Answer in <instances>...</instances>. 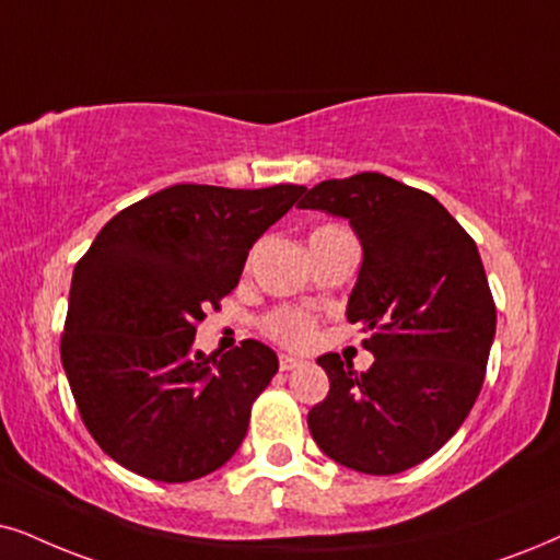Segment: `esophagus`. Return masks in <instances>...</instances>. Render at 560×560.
Here are the masks:
<instances>
[{
	"instance_id": "34e87169",
	"label": "esophagus",
	"mask_w": 560,
	"mask_h": 560,
	"mask_svg": "<svg viewBox=\"0 0 560 560\" xmlns=\"http://www.w3.org/2000/svg\"><path fill=\"white\" fill-rule=\"evenodd\" d=\"M279 366H281V372L300 370V366H302V359H294V357H287V353H281V357H279Z\"/></svg>"
}]
</instances>
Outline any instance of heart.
Listing matches in <instances>:
<instances>
[{"instance_id": "1", "label": "heart", "mask_w": 560, "mask_h": 560, "mask_svg": "<svg viewBox=\"0 0 560 560\" xmlns=\"http://www.w3.org/2000/svg\"><path fill=\"white\" fill-rule=\"evenodd\" d=\"M328 232H343V230L328 224V228L315 230L313 237L328 235ZM264 328L276 343L289 346V349H304V346L313 343L315 338V317L310 313H302V310L281 307L266 317Z\"/></svg>"}]
</instances>
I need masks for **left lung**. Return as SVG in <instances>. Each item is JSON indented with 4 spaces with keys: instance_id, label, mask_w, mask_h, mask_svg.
I'll list each match as a JSON object with an SVG mask.
<instances>
[{
    "instance_id": "obj_1",
    "label": "left lung",
    "mask_w": 560,
    "mask_h": 560,
    "mask_svg": "<svg viewBox=\"0 0 560 560\" xmlns=\"http://www.w3.org/2000/svg\"><path fill=\"white\" fill-rule=\"evenodd\" d=\"M300 209L349 219L362 240L346 317L374 353L362 374L338 353L317 359L330 390L310 434L346 468L395 476L434 455L483 387L497 304L476 240L427 190L382 173L317 183Z\"/></svg>"
}]
</instances>
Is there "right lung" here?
Wrapping results in <instances>:
<instances>
[{
    "mask_svg": "<svg viewBox=\"0 0 560 560\" xmlns=\"http://www.w3.org/2000/svg\"><path fill=\"white\" fill-rule=\"evenodd\" d=\"M304 190L178 183L118 211L74 266L61 364L84 427L126 470L188 483L243 444L279 359L250 338L203 357L196 325Z\"/></svg>",
    "mask_w": 560,
    "mask_h": 560,
    "instance_id": "add662e5",
    "label": "right lung"
}]
</instances>
